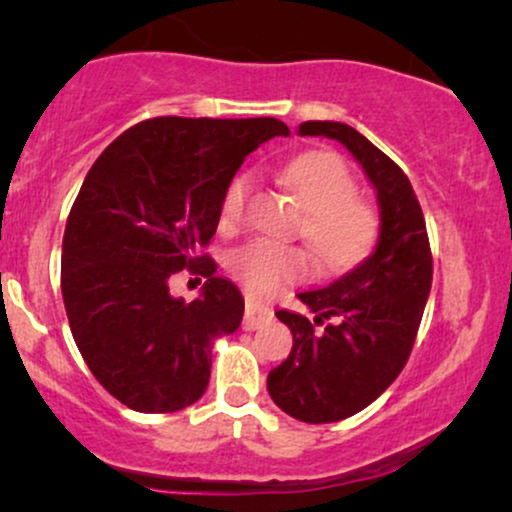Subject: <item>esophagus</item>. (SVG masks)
<instances>
[{
	"label": "esophagus",
	"instance_id": "esophagus-1",
	"mask_svg": "<svg viewBox=\"0 0 512 512\" xmlns=\"http://www.w3.org/2000/svg\"><path fill=\"white\" fill-rule=\"evenodd\" d=\"M272 320V308H267L264 303H257L248 298L245 301V317H243V330H260L264 322Z\"/></svg>",
	"mask_w": 512,
	"mask_h": 512
}]
</instances>
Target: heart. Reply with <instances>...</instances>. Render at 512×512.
I'll return each mask as SVG.
<instances>
[{"instance_id":"obj_1","label":"heart","mask_w":512,"mask_h":512,"mask_svg":"<svg viewBox=\"0 0 512 512\" xmlns=\"http://www.w3.org/2000/svg\"><path fill=\"white\" fill-rule=\"evenodd\" d=\"M281 180L298 199L305 216L301 236L322 274L356 267L373 252L380 219L370 204L356 197L358 187L346 163L332 151H308L281 170ZM248 178L231 180L221 199V226H236L243 216ZM228 267L255 296H272L308 272L303 250L279 240L255 238L228 255Z\"/></svg>"}]
</instances>
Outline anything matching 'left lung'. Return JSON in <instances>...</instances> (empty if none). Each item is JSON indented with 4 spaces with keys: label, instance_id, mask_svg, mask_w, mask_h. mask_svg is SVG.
<instances>
[{
    "label": "left lung",
    "instance_id": "8db88e82",
    "mask_svg": "<svg viewBox=\"0 0 512 512\" xmlns=\"http://www.w3.org/2000/svg\"><path fill=\"white\" fill-rule=\"evenodd\" d=\"M298 134L342 144L380 209V236L366 260L322 289L298 293L313 317L276 310L293 346L269 370V395L293 419L332 424L366 409L402 373L431 291L433 260L419 199L392 158L344 122L310 120Z\"/></svg>",
    "mask_w": 512,
    "mask_h": 512
}]
</instances>
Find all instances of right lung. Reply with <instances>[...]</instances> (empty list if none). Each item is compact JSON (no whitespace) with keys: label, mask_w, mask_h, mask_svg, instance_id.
<instances>
[{"label":"right lung","mask_w":512,"mask_h":512,"mask_svg":"<svg viewBox=\"0 0 512 512\" xmlns=\"http://www.w3.org/2000/svg\"><path fill=\"white\" fill-rule=\"evenodd\" d=\"M272 137H289L274 117H154L88 170L64 228L62 298L86 366L125 407L168 414L207 390L211 339L238 330L245 301L199 248L245 156ZM182 268L208 279L192 304L169 293Z\"/></svg>","instance_id":"add662e5"}]
</instances>
